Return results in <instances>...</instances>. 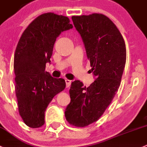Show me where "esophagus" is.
Instances as JSON below:
<instances>
[{
	"label": "esophagus",
	"mask_w": 147,
	"mask_h": 147,
	"mask_svg": "<svg viewBox=\"0 0 147 147\" xmlns=\"http://www.w3.org/2000/svg\"><path fill=\"white\" fill-rule=\"evenodd\" d=\"M65 84H66V87L68 88L70 86V85H71V81L69 80V79H65Z\"/></svg>",
	"instance_id": "34e87169"
}]
</instances>
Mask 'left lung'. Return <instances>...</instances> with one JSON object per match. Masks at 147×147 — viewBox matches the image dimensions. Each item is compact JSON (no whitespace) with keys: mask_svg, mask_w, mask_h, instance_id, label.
Instances as JSON below:
<instances>
[{"mask_svg":"<svg viewBox=\"0 0 147 147\" xmlns=\"http://www.w3.org/2000/svg\"><path fill=\"white\" fill-rule=\"evenodd\" d=\"M71 19L83 40L96 80L88 87L79 80L71 83V102L65 116L71 125L85 127L97 121L114 98L125 68L126 48L120 31L105 15Z\"/></svg>","mask_w":147,"mask_h":147,"instance_id":"obj_1","label":"left lung"}]
</instances>
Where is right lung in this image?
I'll use <instances>...</instances> for the list:
<instances>
[{
  "instance_id": "1",
  "label": "right lung",
  "mask_w": 147,
  "mask_h": 147,
  "mask_svg": "<svg viewBox=\"0 0 147 147\" xmlns=\"http://www.w3.org/2000/svg\"><path fill=\"white\" fill-rule=\"evenodd\" d=\"M72 28L67 16L43 13L29 24L19 39L13 60L15 92L19 115L30 128L44 125L47 106L65 89V80L52 77L45 67L57 37Z\"/></svg>"
}]
</instances>
